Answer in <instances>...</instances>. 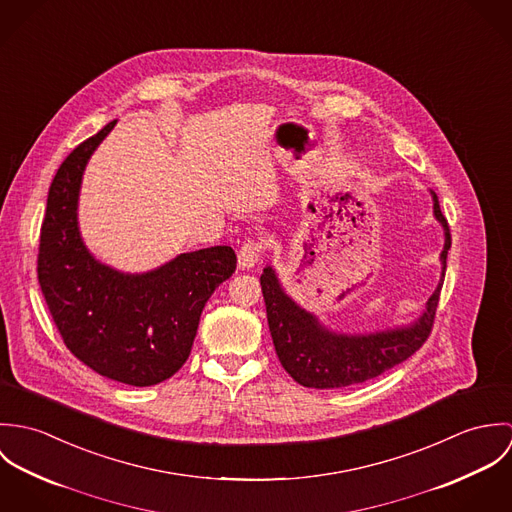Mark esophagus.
<instances>
[{
    "instance_id": "1",
    "label": "esophagus",
    "mask_w": 512,
    "mask_h": 512,
    "mask_svg": "<svg viewBox=\"0 0 512 512\" xmlns=\"http://www.w3.org/2000/svg\"><path fill=\"white\" fill-rule=\"evenodd\" d=\"M260 256H262V244L254 242V240H248L238 250V266L242 270H250L258 264Z\"/></svg>"
}]
</instances>
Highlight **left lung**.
Returning <instances> with one entry per match:
<instances>
[{
    "label": "left lung",
    "mask_w": 512,
    "mask_h": 512,
    "mask_svg": "<svg viewBox=\"0 0 512 512\" xmlns=\"http://www.w3.org/2000/svg\"><path fill=\"white\" fill-rule=\"evenodd\" d=\"M430 195L434 219L443 228V250L439 252L441 274L424 309L406 323L357 333L333 329L286 292L272 264L264 268L260 284L272 341L280 363L295 382L319 390L359 384L404 363L424 345L434 325L447 250L451 248L449 226L441 215L438 195L434 191H430Z\"/></svg>",
    "instance_id": "8db88e82"
}]
</instances>
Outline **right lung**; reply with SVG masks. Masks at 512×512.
Listing matches in <instances>:
<instances>
[{
    "mask_svg": "<svg viewBox=\"0 0 512 512\" xmlns=\"http://www.w3.org/2000/svg\"><path fill=\"white\" fill-rule=\"evenodd\" d=\"M118 120L59 167L41 226L37 274L55 325L74 357L100 376L153 386L189 359L209 297L236 270L230 246L183 252L147 272L98 260L78 224L84 169Z\"/></svg>",
    "mask_w": 512,
    "mask_h": 512,
    "instance_id": "1",
    "label": "right lung"
}]
</instances>
